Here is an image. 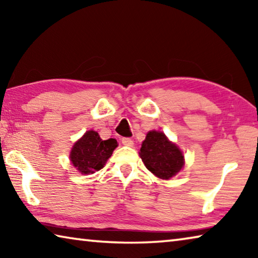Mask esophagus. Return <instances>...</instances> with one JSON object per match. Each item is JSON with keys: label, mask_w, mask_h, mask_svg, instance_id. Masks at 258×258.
Segmentation results:
<instances>
[{"label": "esophagus", "mask_w": 258, "mask_h": 258, "mask_svg": "<svg viewBox=\"0 0 258 258\" xmlns=\"http://www.w3.org/2000/svg\"><path fill=\"white\" fill-rule=\"evenodd\" d=\"M121 143H123L124 146H127V147H132L134 145L133 140L130 139V138H123V139H121Z\"/></svg>", "instance_id": "esophagus-1"}]
</instances>
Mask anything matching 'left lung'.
Listing matches in <instances>:
<instances>
[{"mask_svg": "<svg viewBox=\"0 0 258 258\" xmlns=\"http://www.w3.org/2000/svg\"><path fill=\"white\" fill-rule=\"evenodd\" d=\"M140 156L146 167L156 176L168 180L181 171L183 155L178 148L169 142L164 133L151 131L142 142Z\"/></svg>", "mask_w": 258, "mask_h": 258, "instance_id": "1", "label": "left lung"}]
</instances>
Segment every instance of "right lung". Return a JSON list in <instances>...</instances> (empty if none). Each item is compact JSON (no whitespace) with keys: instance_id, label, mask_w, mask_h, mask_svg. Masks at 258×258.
Here are the masks:
<instances>
[{"instance_id":"obj_1","label":"right lung","mask_w":258,"mask_h":258,"mask_svg":"<svg viewBox=\"0 0 258 258\" xmlns=\"http://www.w3.org/2000/svg\"><path fill=\"white\" fill-rule=\"evenodd\" d=\"M117 147L115 139L103 140L94 131H89L75 143L71 152L73 165L82 174L99 171Z\"/></svg>"}]
</instances>
